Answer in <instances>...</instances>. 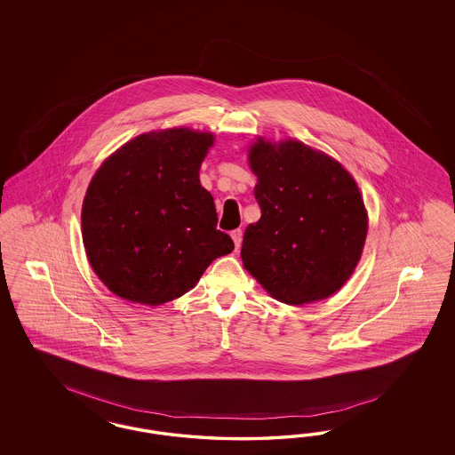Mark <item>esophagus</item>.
Listing matches in <instances>:
<instances>
[{
    "instance_id": "34e87169",
    "label": "esophagus",
    "mask_w": 455,
    "mask_h": 455,
    "mask_svg": "<svg viewBox=\"0 0 455 455\" xmlns=\"http://www.w3.org/2000/svg\"><path fill=\"white\" fill-rule=\"evenodd\" d=\"M242 236H243V234H242L240 228H236V230L232 232V238H234L235 248H236V250L242 247Z\"/></svg>"
}]
</instances>
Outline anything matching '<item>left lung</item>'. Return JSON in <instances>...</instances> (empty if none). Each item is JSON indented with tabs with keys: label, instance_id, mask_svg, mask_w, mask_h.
<instances>
[{
	"label": "left lung",
	"instance_id": "8db88e82",
	"mask_svg": "<svg viewBox=\"0 0 455 455\" xmlns=\"http://www.w3.org/2000/svg\"><path fill=\"white\" fill-rule=\"evenodd\" d=\"M262 217L243 235L242 260L274 299L317 302L355 270L367 236V212L355 180L339 162L300 141L250 148Z\"/></svg>",
	"mask_w": 455,
	"mask_h": 455
}]
</instances>
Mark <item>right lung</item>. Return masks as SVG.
<instances>
[{
	"label": "right lung",
	"mask_w": 455,
	"mask_h": 455,
	"mask_svg": "<svg viewBox=\"0 0 455 455\" xmlns=\"http://www.w3.org/2000/svg\"><path fill=\"white\" fill-rule=\"evenodd\" d=\"M212 133L172 128L128 141L101 165L83 202V243L98 278L130 302L160 305L195 287L234 250L217 230L198 170Z\"/></svg>",
	"instance_id": "right-lung-1"
}]
</instances>
